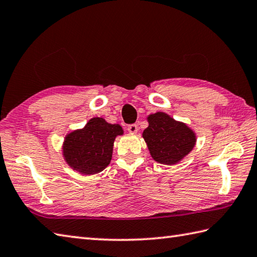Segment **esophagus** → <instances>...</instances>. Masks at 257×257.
<instances>
[{
    "label": "esophagus",
    "mask_w": 257,
    "mask_h": 257,
    "mask_svg": "<svg viewBox=\"0 0 257 257\" xmlns=\"http://www.w3.org/2000/svg\"><path fill=\"white\" fill-rule=\"evenodd\" d=\"M138 130H139V127H138V125H136V124H131L127 126V131L132 134H135L136 132H138Z\"/></svg>",
    "instance_id": "1"
}]
</instances>
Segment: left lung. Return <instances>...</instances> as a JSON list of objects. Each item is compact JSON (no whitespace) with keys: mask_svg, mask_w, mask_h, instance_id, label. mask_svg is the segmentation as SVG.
I'll use <instances>...</instances> for the list:
<instances>
[{"mask_svg":"<svg viewBox=\"0 0 257 257\" xmlns=\"http://www.w3.org/2000/svg\"><path fill=\"white\" fill-rule=\"evenodd\" d=\"M149 126L143 139L150 154L161 164L179 163L195 146L196 136L185 123L175 121L169 114L158 112L148 116Z\"/></svg>","mask_w":257,"mask_h":257,"instance_id":"8db88e82","label":"left lung"}]
</instances>
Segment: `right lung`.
<instances>
[{"mask_svg": "<svg viewBox=\"0 0 257 257\" xmlns=\"http://www.w3.org/2000/svg\"><path fill=\"white\" fill-rule=\"evenodd\" d=\"M117 135H123L121 125L109 124L102 117H93L84 127L65 136L63 156L69 166L81 174H96L111 162Z\"/></svg>", "mask_w": 257, "mask_h": 257, "instance_id": "1", "label": "right lung"}]
</instances>
